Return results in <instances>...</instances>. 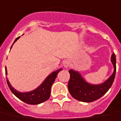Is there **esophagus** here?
I'll return each mask as SVG.
<instances>
[{
  "label": "esophagus",
  "mask_w": 121,
  "mask_h": 121,
  "mask_svg": "<svg viewBox=\"0 0 121 121\" xmlns=\"http://www.w3.org/2000/svg\"><path fill=\"white\" fill-rule=\"evenodd\" d=\"M63 66L65 67V68H67V67L70 65V62H69V61L66 60V61H63Z\"/></svg>",
  "instance_id": "esophagus-1"
}]
</instances>
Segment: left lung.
<instances>
[{
  "label": "left lung",
  "mask_w": 121,
  "mask_h": 121,
  "mask_svg": "<svg viewBox=\"0 0 121 121\" xmlns=\"http://www.w3.org/2000/svg\"><path fill=\"white\" fill-rule=\"evenodd\" d=\"M111 61L114 67L112 75L106 81L100 84H91L84 81L81 75L74 70H69L70 78L68 82V89L70 94L78 101L92 102L104 95L113 82L116 73V56L113 54Z\"/></svg>",
  "instance_id": "left-lung-1"
}]
</instances>
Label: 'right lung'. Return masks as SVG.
<instances>
[{
  "label": "right lung",
  "mask_w": 121,
  "mask_h": 121,
  "mask_svg": "<svg viewBox=\"0 0 121 121\" xmlns=\"http://www.w3.org/2000/svg\"><path fill=\"white\" fill-rule=\"evenodd\" d=\"M19 37H18L16 39L15 41L13 42V44L17 39H19ZM12 46H11V48H12ZM5 70H6V75H7L6 67L5 68ZM61 70V69H60L58 71H54L46 77V79L43 81V83L40 84L37 88L33 90V91H31V92H19L18 91H17L16 90H15L13 87L11 86L8 78L6 79V81H7V84L10 90L12 91V92L13 93V94L16 96L17 98H18L19 99H21L22 101L27 104H39L45 102L49 99L50 96V93H51L52 85L54 83L58 73Z\"/></svg>",
  "instance_id": "right-lung-1"
}]
</instances>
